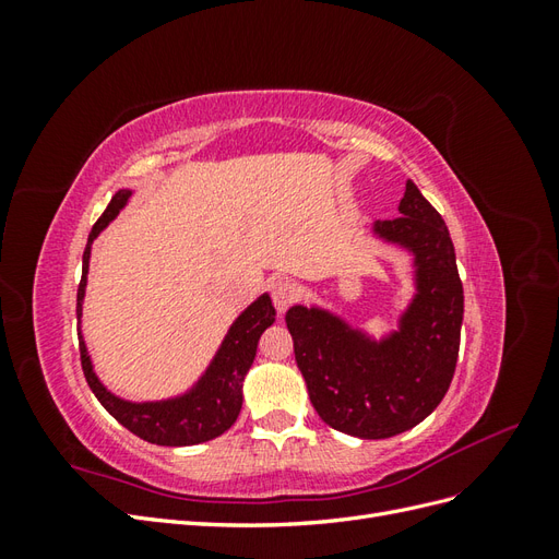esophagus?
<instances>
[{"mask_svg": "<svg viewBox=\"0 0 559 559\" xmlns=\"http://www.w3.org/2000/svg\"><path fill=\"white\" fill-rule=\"evenodd\" d=\"M270 292H273V302H275V308H277L280 314L289 310L294 306V300L298 298V286L286 277L275 280L273 289H270Z\"/></svg>", "mask_w": 559, "mask_h": 559, "instance_id": "1", "label": "esophagus"}]
</instances>
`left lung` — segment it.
Segmentation results:
<instances>
[{"mask_svg": "<svg viewBox=\"0 0 559 559\" xmlns=\"http://www.w3.org/2000/svg\"><path fill=\"white\" fill-rule=\"evenodd\" d=\"M396 218L373 235L413 257L415 294L394 331L373 337L319 306H294L286 326L319 417L357 438L413 429L443 401L454 376L464 289L443 216L408 179Z\"/></svg>", "mask_w": 559, "mask_h": 559, "instance_id": "8db88e82", "label": "left lung"}]
</instances>
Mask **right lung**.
I'll list each match as a JSON object with an SVG mask.
<instances>
[{"label":"right lung","instance_id":"obj_1","mask_svg":"<svg viewBox=\"0 0 559 559\" xmlns=\"http://www.w3.org/2000/svg\"><path fill=\"white\" fill-rule=\"evenodd\" d=\"M130 195H132L130 189H118L107 205L105 214L97 218V224L88 235V245H86V251H83L81 282L76 292L79 329L83 319V298H86L93 242L97 235L103 233L118 214H121V210L130 202ZM273 321H275L273 300H270L267 294H261L251 302V306H247L238 314V319L233 321L210 366L205 368V373L186 389V392L170 399L128 401L109 392V389L103 384V380L97 378L86 341H83V333L79 331L83 376H86L88 386L93 389L97 401L105 405V411L114 419L121 421L128 431L144 438V441L154 445H167V448L205 443L228 431L235 425V419H238L242 408L245 376L249 373L253 357H257L261 333L267 326H273Z\"/></svg>","mask_w":559,"mask_h":559}]
</instances>
